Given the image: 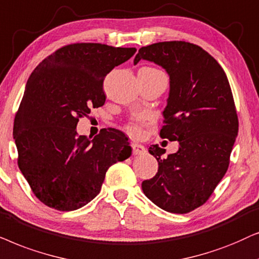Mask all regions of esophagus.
<instances>
[{"label":"esophagus","instance_id":"1","mask_svg":"<svg viewBox=\"0 0 259 259\" xmlns=\"http://www.w3.org/2000/svg\"><path fill=\"white\" fill-rule=\"evenodd\" d=\"M132 148H133V154L134 155H142V154L146 153V148H144L142 144L133 142Z\"/></svg>","mask_w":259,"mask_h":259}]
</instances>
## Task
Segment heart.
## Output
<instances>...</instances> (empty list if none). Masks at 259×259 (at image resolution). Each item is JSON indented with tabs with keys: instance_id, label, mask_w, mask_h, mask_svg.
<instances>
[{
	"instance_id": "1",
	"label": "heart",
	"mask_w": 259,
	"mask_h": 259,
	"mask_svg": "<svg viewBox=\"0 0 259 259\" xmlns=\"http://www.w3.org/2000/svg\"><path fill=\"white\" fill-rule=\"evenodd\" d=\"M148 68H151V67H148ZM126 130L129 132L130 134H134V135H137V134L141 133V123L139 122H134V123H130L126 125Z\"/></svg>"
}]
</instances>
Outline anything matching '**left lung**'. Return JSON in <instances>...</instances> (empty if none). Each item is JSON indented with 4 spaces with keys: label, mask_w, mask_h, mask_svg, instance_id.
<instances>
[{
    "label": "left lung",
    "mask_w": 259,
    "mask_h": 259,
    "mask_svg": "<svg viewBox=\"0 0 259 259\" xmlns=\"http://www.w3.org/2000/svg\"><path fill=\"white\" fill-rule=\"evenodd\" d=\"M153 61L169 75V96L160 136L179 150L149 147L156 175L142 182L146 196L170 213H188L207 201L225 175L238 135V116L225 72L211 54L186 41L142 47L134 64Z\"/></svg>",
    "instance_id": "8db88e82"
}]
</instances>
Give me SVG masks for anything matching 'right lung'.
Here are the masks:
<instances>
[{
  "label": "right lung",
  "mask_w": 259,
  "mask_h": 259,
  "mask_svg": "<svg viewBox=\"0 0 259 259\" xmlns=\"http://www.w3.org/2000/svg\"><path fill=\"white\" fill-rule=\"evenodd\" d=\"M136 48L72 44L48 55L32 72L14 119L17 164L37 199L74 211L101 192L110 165L132 155L117 129L94 139L78 136L79 118L105 103L103 81Z\"/></svg>",
  "instance_id": "1"
}]
</instances>
